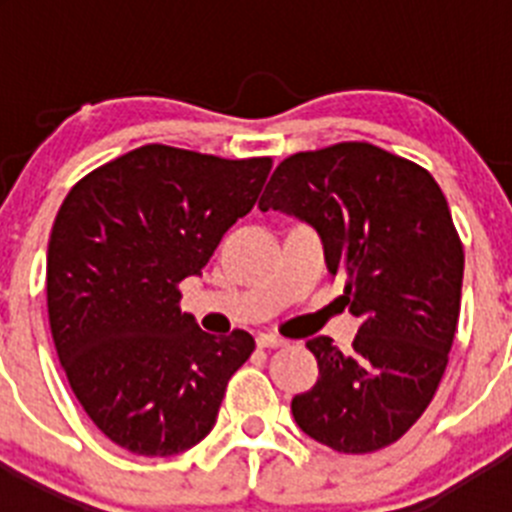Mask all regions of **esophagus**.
Returning <instances> with one entry per match:
<instances>
[{
  "label": "esophagus",
  "mask_w": 512,
  "mask_h": 512,
  "mask_svg": "<svg viewBox=\"0 0 512 512\" xmlns=\"http://www.w3.org/2000/svg\"><path fill=\"white\" fill-rule=\"evenodd\" d=\"M256 343H259V348H279V346H284V338H279V336H271V333H261L259 338H256Z\"/></svg>",
  "instance_id": "obj_1"
}]
</instances>
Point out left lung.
<instances>
[{
  "label": "left lung",
  "mask_w": 512,
  "mask_h": 512,
  "mask_svg": "<svg viewBox=\"0 0 512 512\" xmlns=\"http://www.w3.org/2000/svg\"><path fill=\"white\" fill-rule=\"evenodd\" d=\"M259 207L318 230L361 320L346 351L307 341L320 377L292 400L297 425L338 454L400 441L431 405L459 323L464 246L441 187L408 158L348 140L284 158Z\"/></svg>",
  "instance_id": "8db88e82"
}]
</instances>
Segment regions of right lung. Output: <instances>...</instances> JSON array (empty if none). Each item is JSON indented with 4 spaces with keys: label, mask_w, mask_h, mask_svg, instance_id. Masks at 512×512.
Instances as JSON below:
<instances>
[{
    "label": "right lung",
    "mask_w": 512,
    "mask_h": 512,
    "mask_svg": "<svg viewBox=\"0 0 512 512\" xmlns=\"http://www.w3.org/2000/svg\"><path fill=\"white\" fill-rule=\"evenodd\" d=\"M271 158L148 143L71 187L48 241V320L76 400L138 456L192 449L215 425L251 333L215 338L182 312L225 230L259 200Z\"/></svg>",
    "instance_id": "obj_1"
}]
</instances>
